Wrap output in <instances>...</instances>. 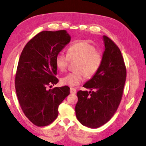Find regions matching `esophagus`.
I'll list each match as a JSON object with an SVG mask.
<instances>
[{
  "label": "esophagus",
  "instance_id": "esophagus-1",
  "mask_svg": "<svg viewBox=\"0 0 146 146\" xmlns=\"http://www.w3.org/2000/svg\"><path fill=\"white\" fill-rule=\"evenodd\" d=\"M70 92L71 94H76V89L74 88H70Z\"/></svg>",
  "mask_w": 146,
  "mask_h": 146
}]
</instances>
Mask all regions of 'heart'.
<instances>
[{"label":"heart","mask_w":146,"mask_h":146,"mask_svg":"<svg viewBox=\"0 0 146 146\" xmlns=\"http://www.w3.org/2000/svg\"><path fill=\"white\" fill-rule=\"evenodd\" d=\"M78 61L75 72L68 74L61 79L63 85L76 86L85 80L92 78L101 68L103 61L102 53L86 41L74 43L69 46L66 54L59 52L56 56V67L61 72L66 71L69 61Z\"/></svg>","instance_id":"heart-1"}]
</instances>
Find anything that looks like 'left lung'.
I'll list each match as a JSON object with an SVG mask.
<instances>
[{
	"mask_svg": "<svg viewBox=\"0 0 146 146\" xmlns=\"http://www.w3.org/2000/svg\"><path fill=\"white\" fill-rule=\"evenodd\" d=\"M103 61L95 76L83 87L90 91L78 92L76 117L84 126L98 128L111 119L123 94L126 68L121 50L110 38L103 36Z\"/></svg>",
	"mask_w": 146,
	"mask_h": 146,
	"instance_id": "1",
	"label": "left lung"
}]
</instances>
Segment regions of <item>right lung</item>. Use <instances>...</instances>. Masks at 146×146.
<instances>
[{"mask_svg": "<svg viewBox=\"0 0 146 146\" xmlns=\"http://www.w3.org/2000/svg\"><path fill=\"white\" fill-rule=\"evenodd\" d=\"M70 41L65 30L44 31L27 42L20 56L15 76L17 96L25 115L37 126L52 123L58 117L59 105L70 94L67 86L47 88L58 82L55 58Z\"/></svg>", "mask_w": 146, "mask_h": 146, "instance_id": "obj_1", "label": "right lung"}]
</instances>
